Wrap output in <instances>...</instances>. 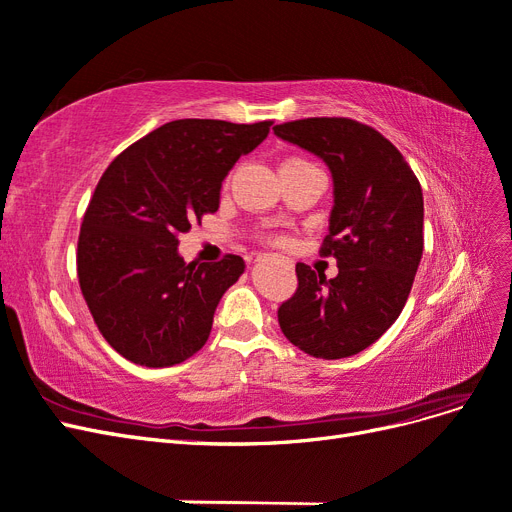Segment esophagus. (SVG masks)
<instances>
[{
  "label": "esophagus",
  "mask_w": 512,
  "mask_h": 512,
  "mask_svg": "<svg viewBox=\"0 0 512 512\" xmlns=\"http://www.w3.org/2000/svg\"><path fill=\"white\" fill-rule=\"evenodd\" d=\"M265 258H267V254H258L256 256V260H265Z\"/></svg>",
  "instance_id": "34e87169"
}]
</instances>
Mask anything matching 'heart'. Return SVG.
I'll return each instance as SVG.
<instances>
[{"instance_id": "heart-1", "label": "heart", "mask_w": 512, "mask_h": 512, "mask_svg": "<svg viewBox=\"0 0 512 512\" xmlns=\"http://www.w3.org/2000/svg\"><path fill=\"white\" fill-rule=\"evenodd\" d=\"M286 162H305V160H301V158H290V160H286ZM284 162V164H286Z\"/></svg>"}]
</instances>
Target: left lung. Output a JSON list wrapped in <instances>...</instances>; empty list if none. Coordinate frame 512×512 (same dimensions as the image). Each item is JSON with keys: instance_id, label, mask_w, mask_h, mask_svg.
<instances>
[{"instance_id": "obj_1", "label": "left lung", "mask_w": 512, "mask_h": 512, "mask_svg": "<svg viewBox=\"0 0 512 512\" xmlns=\"http://www.w3.org/2000/svg\"><path fill=\"white\" fill-rule=\"evenodd\" d=\"M284 141L327 162L335 205L322 256L339 273L297 262L299 286L277 309L288 342L316 359H344L380 339L399 318L423 256V190L397 147L348 117L275 126Z\"/></svg>"}]
</instances>
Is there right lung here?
Instances as JSON below:
<instances>
[{
  "mask_svg": "<svg viewBox=\"0 0 512 512\" xmlns=\"http://www.w3.org/2000/svg\"><path fill=\"white\" fill-rule=\"evenodd\" d=\"M273 121L177 119L108 164L83 215L76 273L102 337L145 367L183 363L205 346L241 256L185 262L179 235L220 207L235 162L265 141Z\"/></svg>",
  "mask_w": 512,
  "mask_h": 512,
  "instance_id": "1",
  "label": "right lung"
}]
</instances>
